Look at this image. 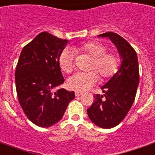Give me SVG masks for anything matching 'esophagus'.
<instances>
[{
    "mask_svg": "<svg viewBox=\"0 0 155 155\" xmlns=\"http://www.w3.org/2000/svg\"><path fill=\"white\" fill-rule=\"evenodd\" d=\"M74 94H75V96H76V97H79V96H81V95L83 94V93L80 92V91H75Z\"/></svg>",
    "mask_w": 155,
    "mask_h": 155,
    "instance_id": "obj_1",
    "label": "esophagus"
}]
</instances>
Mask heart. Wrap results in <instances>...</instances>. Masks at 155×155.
Returning a JSON list of instances; mask_svg holds the SVG:
<instances>
[{"instance_id": "b5f03b06", "label": "heart", "mask_w": 155, "mask_h": 155, "mask_svg": "<svg viewBox=\"0 0 155 155\" xmlns=\"http://www.w3.org/2000/svg\"><path fill=\"white\" fill-rule=\"evenodd\" d=\"M75 53L92 57L89 67V73H77L67 81L70 89L76 91H85L94 85L98 81V74L102 80H109L119 71L121 58L116 51H107V46L99 41L83 42L73 50L66 48L61 52L58 63L61 70L67 74L72 72L74 67Z\"/></svg>"}]
</instances>
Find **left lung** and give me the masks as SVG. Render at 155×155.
<instances>
[{
  "mask_svg": "<svg viewBox=\"0 0 155 155\" xmlns=\"http://www.w3.org/2000/svg\"><path fill=\"white\" fill-rule=\"evenodd\" d=\"M107 37L114 43L121 58L119 71L102 86L104 94H94V102L87 109L89 119L98 127L109 129L117 126L130 111L140 81L137 54L130 43L113 32Z\"/></svg>",
  "mask_w": 155,
  "mask_h": 155,
  "instance_id": "8db88e82",
  "label": "left lung"
}]
</instances>
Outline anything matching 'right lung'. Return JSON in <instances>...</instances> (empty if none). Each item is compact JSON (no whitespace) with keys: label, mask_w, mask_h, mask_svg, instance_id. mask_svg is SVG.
Returning a JSON list of instances; mask_svg holds the SVG:
<instances>
[{"label":"right lung","mask_w":155,"mask_h":155,"mask_svg":"<svg viewBox=\"0 0 155 155\" xmlns=\"http://www.w3.org/2000/svg\"><path fill=\"white\" fill-rule=\"evenodd\" d=\"M68 41L42 32L23 48L15 70L19 104L34 124L49 127L62 118L74 91L56 88L64 83L58 59Z\"/></svg>","instance_id":"right-lung-1"}]
</instances>
